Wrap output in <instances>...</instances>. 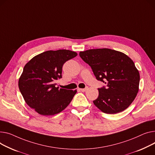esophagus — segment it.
Returning <instances> with one entry per match:
<instances>
[{
  "instance_id": "34e87169",
  "label": "esophagus",
  "mask_w": 155,
  "mask_h": 155,
  "mask_svg": "<svg viewBox=\"0 0 155 155\" xmlns=\"http://www.w3.org/2000/svg\"><path fill=\"white\" fill-rule=\"evenodd\" d=\"M87 89H88V88L87 87V88H80V90L84 92V91H86Z\"/></svg>"
}]
</instances>
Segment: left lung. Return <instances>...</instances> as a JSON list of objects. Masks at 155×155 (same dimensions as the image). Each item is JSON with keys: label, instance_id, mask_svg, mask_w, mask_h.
I'll return each mask as SVG.
<instances>
[{"label": "left lung", "instance_id": "obj_1", "mask_svg": "<svg viewBox=\"0 0 155 155\" xmlns=\"http://www.w3.org/2000/svg\"><path fill=\"white\" fill-rule=\"evenodd\" d=\"M98 80L106 87L98 88L94 105L102 112L115 114L127 109L138 92L140 74L133 61L121 51L109 48L90 49L79 53Z\"/></svg>", "mask_w": 155, "mask_h": 155}]
</instances>
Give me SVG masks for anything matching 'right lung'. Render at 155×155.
Instances as JSON below:
<instances>
[{
	"instance_id": "right-lung-1",
	"label": "right lung",
	"mask_w": 155,
	"mask_h": 155,
	"mask_svg": "<svg viewBox=\"0 0 155 155\" xmlns=\"http://www.w3.org/2000/svg\"><path fill=\"white\" fill-rule=\"evenodd\" d=\"M77 55L69 50H48L35 56L24 66L18 88L26 104L38 114L54 115L70 104L77 90L59 88L55 81L62 77L64 64Z\"/></svg>"
}]
</instances>
